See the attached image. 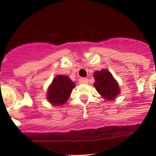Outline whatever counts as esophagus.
<instances>
[{"label": "esophagus", "instance_id": "esophagus-1", "mask_svg": "<svg viewBox=\"0 0 156 156\" xmlns=\"http://www.w3.org/2000/svg\"><path fill=\"white\" fill-rule=\"evenodd\" d=\"M79 83H82V84H86V83H88V79L87 78H81L79 79Z\"/></svg>", "mask_w": 156, "mask_h": 156}]
</instances>
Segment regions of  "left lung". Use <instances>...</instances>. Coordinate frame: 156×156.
Masks as SVG:
<instances>
[{
  "label": "left lung",
  "instance_id": "8db88e82",
  "mask_svg": "<svg viewBox=\"0 0 156 156\" xmlns=\"http://www.w3.org/2000/svg\"><path fill=\"white\" fill-rule=\"evenodd\" d=\"M94 78L95 80L94 87L105 100H112L120 94L118 83L108 70L95 71Z\"/></svg>",
  "mask_w": 156,
  "mask_h": 156
}]
</instances>
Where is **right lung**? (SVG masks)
Returning <instances> with one entry per match:
<instances>
[{"mask_svg": "<svg viewBox=\"0 0 156 156\" xmlns=\"http://www.w3.org/2000/svg\"><path fill=\"white\" fill-rule=\"evenodd\" d=\"M75 83L66 75H58L52 80L48 90L47 100L54 106L62 105L68 100Z\"/></svg>", "mask_w": 156, "mask_h": 156, "instance_id": "right-lung-1", "label": "right lung"}]
</instances>
